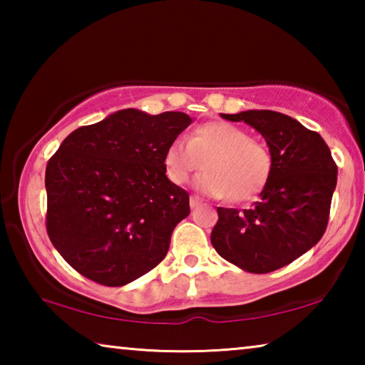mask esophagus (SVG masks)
<instances>
[{"label":"esophagus","instance_id":"1","mask_svg":"<svg viewBox=\"0 0 365 365\" xmlns=\"http://www.w3.org/2000/svg\"><path fill=\"white\" fill-rule=\"evenodd\" d=\"M201 205V200L197 196H190V207L193 209V207H197Z\"/></svg>","mask_w":365,"mask_h":365}]
</instances>
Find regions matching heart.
Instances as JSON below:
<instances>
[{"label": "heart", "mask_w": 365, "mask_h": 365, "mask_svg": "<svg viewBox=\"0 0 365 365\" xmlns=\"http://www.w3.org/2000/svg\"><path fill=\"white\" fill-rule=\"evenodd\" d=\"M205 165L196 188L214 197L242 202L261 193L272 172V154L262 141L233 123L207 122L188 141L175 140L165 151L168 177L183 185Z\"/></svg>", "instance_id": "heart-1"}]
</instances>
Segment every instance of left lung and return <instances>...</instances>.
<instances>
[{
    "mask_svg": "<svg viewBox=\"0 0 365 365\" xmlns=\"http://www.w3.org/2000/svg\"><path fill=\"white\" fill-rule=\"evenodd\" d=\"M243 120L267 141L269 182L250 209L217 207L211 243L219 256L251 274L293 262L324 237L338 168L317 132L275 110L222 114Z\"/></svg>",
    "mask_w": 365,
    "mask_h": 365,
    "instance_id": "left-lung-1",
    "label": "left lung"
}]
</instances>
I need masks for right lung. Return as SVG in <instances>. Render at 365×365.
<instances>
[{
	"instance_id": "right-lung-1",
	"label": "right lung",
	"mask_w": 365,
	"mask_h": 365,
	"mask_svg": "<svg viewBox=\"0 0 365 365\" xmlns=\"http://www.w3.org/2000/svg\"><path fill=\"white\" fill-rule=\"evenodd\" d=\"M190 123L122 109L73 130L48 160L46 232L78 274L122 287L168 255L190 196L165 177V151Z\"/></svg>"
}]
</instances>
